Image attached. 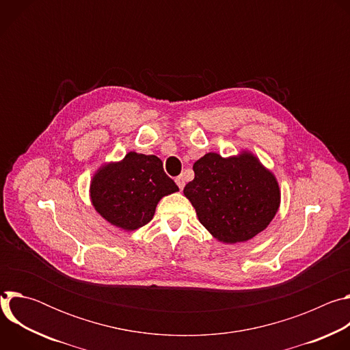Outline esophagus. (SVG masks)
Here are the masks:
<instances>
[{
  "label": "esophagus",
  "instance_id": "obj_1",
  "mask_svg": "<svg viewBox=\"0 0 350 350\" xmlns=\"http://www.w3.org/2000/svg\"><path fill=\"white\" fill-rule=\"evenodd\" d=\"M176 183H177L178 188H180V189H183V188H184V185H185V178H184V176H178V177H176Z\"/></svg>",
  "mask_w": 350,
  "mask_h": 350
}]
</instances>
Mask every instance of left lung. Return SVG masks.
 <instances>
[{
	"label": "left lung",
	"mask_w": 350,
	"mask_h": 350,
	"mask_svg": "<svg viewBox=\"0 0 350 350\" xmlns=\"http://www.w3.org/2000/svg\"><path fill=\"white\" fill-rule=\"evenodd\" d=\"M195 177L184 195L201 224L224 243L245 242L262 232L280 208L274 174L251 152L221 158L209 152L193 163Z\"/></svg>",
	"instance_id": "obj_1"
}]
</instances>
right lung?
I'll return each instance as SVG.
<instances>
[{
  "label": "right lung",
  "instance_id": "1",
  "mask_svg": "<svg viewBox=\"0 0 350 350\" xmlns=\"http://www.w3.org/2000/svg\"><path fill=\"white\" fill-rule=\"evenodd\" d=\"M178 191L155 155L129 152L120 162L99 167L90 185L95 211L112 226L137 230L152 220L161 199Z\"/></svg>",
  "mask_w": 350,
  "mask_h": 350
}]
</instances>
